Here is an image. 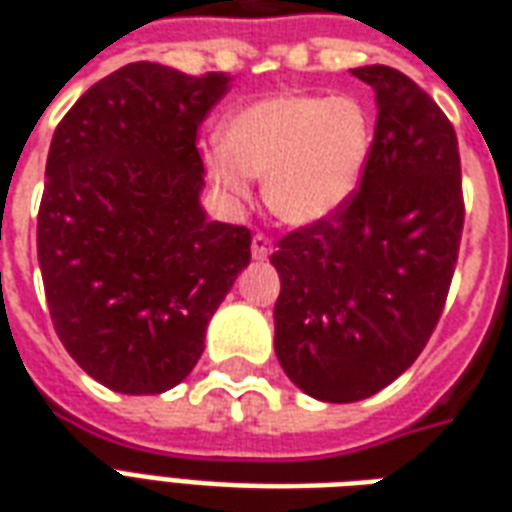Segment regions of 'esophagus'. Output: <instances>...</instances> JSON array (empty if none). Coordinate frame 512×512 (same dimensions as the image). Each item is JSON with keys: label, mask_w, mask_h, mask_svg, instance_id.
Wrapping results in <instances>:
<instances>
[{"label": "esophagus", "mask_w": 512, "mask_h": 512, "mask_svg": "<svg viewBox=\"0 0 512 512\" xmlns=\"http://www.w3.org/2000/svg\"><path fill=\"white\" fill-rule=\"evenodd\" d=\"M271 249H274V244H271L268 235L257 233L255 238H252V257H255V260H266V257L271 255Z\"/></svg>", "instance_id": "obj_1"}]
</instances>
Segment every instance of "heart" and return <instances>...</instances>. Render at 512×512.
Wrapping results in <instances>:
<instances>
[{
    "instance_id": "heart-1",
    "label": "heart",
    "mask_w": 512,
    "mask_h": 512,
    "mask_svg": "<svg viewBox=\"0 0 512 512\" xmlns=\"http://www.w3.org/2000/svg\"><path fill=\"white\" fill-rule=\"evenodd\" d=\"M370 147L373 123L359 101L282 93L235 112L205 164L235 200L249 194L246 178L266 180L268 208L293 227H312L354 197Z\"/></svg>"
}]
</instances>
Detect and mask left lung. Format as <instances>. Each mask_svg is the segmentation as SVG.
Listing matches in <instances>:
<instances>
[{"label":"left lung","mask_w":512,"mask_h":512,"mask_svg":"<svg viewBox=\"0 0 512 512\" xmlns=\"http://www.w3.org/2000/svg\"><path fill=\"white\" fill-rule=\"evenodd\" d=\"M376 93L362 183L332 219L277 244L274 348L310 397L354 403L414 365L450 293L463 233L455 128L406 73L351 71Z\"/></svg>","instance_id":"obj_1"}]
</instances>
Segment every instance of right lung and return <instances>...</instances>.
I'll use <instances>...</instances> for the list:
<instances>
[{
    "instance_id": "right-lung-1",
    "label": "right lung",
    "mask_w": 512,
    "mask_h": 512,
    "mask_svg": "<svg viewBox=\"0 0 512 512\" xmlns=\"http://www.w3.org/2000/svg\"><path fill=\"white\" fill-rule=\"evenodd\" d=\"M227 90V73L131 62L93 84L51 139L38 211L51 323L76 365L123 395L189 376L249 266L252 233L200 205L197 128Z\"/></svg>"
}]
</instances>
